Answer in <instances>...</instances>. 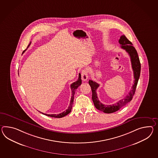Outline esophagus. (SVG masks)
Masks as SVG:
<instances>
[{
  "label": "esophagus",
  "instance_id": "esophagus-1",
  "mask_svg": "<svg viewBox=\"0 0 158 158\" xmlns=\"http://www.w3.org/2000/svg\"><path fill=\"white\" fill-rule=\"evenodd\" d=\"M81 73V79H82V80L84 81H87L88 79V77H89L87 71L85 70V69H83V70H82Z\"/></svg>",
  "mask_w": 158,
  "mask_h": 158
}]
</instances>
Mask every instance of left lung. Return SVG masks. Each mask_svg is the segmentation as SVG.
Segmentation results:
<instances>
[{"label": "left lung", "mask_w": 158, "mask_h": 158, "mask_svg": "<svg viewBox=\"0 0 158 158\" xmlns=\"http://www.w3.org/2000/svg\"><path fill=\"white\" fill-rule=\"evenodd\" d=\"M119 43L120 44L121 48L125 50L130 55L131 58L132 68L134 72V77L135 80L134 81V85H132L128 95H127L124 99L120 100L116 103L112 105H105L100 102L97 96L96 91L97 89L99 87V85L95 81H94L91 80H89V85L91 88L93 93L92 99L95 107L101 111H103L104 113L107 114H111L114 112L117 111L120 108L123 107V106L126 105L128 102H130L132 99V98L135 94L136 86L138 85V82L140 74L141 65L138 55L134 47L132 46V43L126 37L125 35H122L120 36L119 40Z\"/></svg>", "instance_id": "obj_1"}]
</instances>
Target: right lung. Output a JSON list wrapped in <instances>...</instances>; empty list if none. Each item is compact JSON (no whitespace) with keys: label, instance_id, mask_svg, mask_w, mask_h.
<instances>
[{"label":"right lung","instance_id":"add662e5","mask_svg":"<svg viewBox=\"0 0 158 158\" xmlns=\"http://www.w3.org/2000/svg\"><path fill=\"white\" fill-rule=\"evenodd\" d=\"M31 43H30V44L28 45L27 48L28 47L30 46V45L31 44ZM27 49H26L23 52H24ZM81 73H79V77H78V79L77 81H76L75 82H73V83H72L71 85V93H72V95H71V100H70V103H69V106L68 108L64 111V112H63L60 114H43H43L45 115L48 116H50V117H52V118H63L64 116H65V115H68L69 114L70 112L71 111V110H72V107H73V98H74V95H75V91L76 89H77V87L81 85Z\"/></svg>","mask_w":158,"mask_h":158}]
</instances>
